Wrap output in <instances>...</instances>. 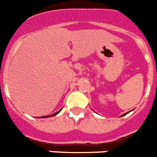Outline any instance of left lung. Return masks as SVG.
<instances>
[{
    "label": "left lung",
    "instance_id": "8db88e82",
    "mask_svg": "<svg viewBox=\"0 0 157 157\" xmlns=\"http://www.w3.org/2000/svg\"><path fill=\"white\" fill-rule=\"evenodd\" d=\"M129 112H126V113H124V114H123V115H121V117H123V116H124V115H126V114H128V113H129Z\"/></svg>",
    "mask_w": 157,
    "mask_h": 157
}]
</instances>
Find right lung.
<instances>
[{"label": "right lung", "mask_w": 157, "mask_h": 157, "mask_svg": "<svg viewBox=\"0 0 157 157\" xmlns=\"http://www.w3.org/2000/svg\"><path fill=\"white\" fill-rule=\"evenodd\" d=\"M61 110H62V109H60V110H59V111H58V112H55V113H54V114H52V115H50V116H44V117H39V118H47V117H54V116H56L57 114H59V112H61Z\"/></svg>", "instance_id": "add662e5"}]
</instances>
